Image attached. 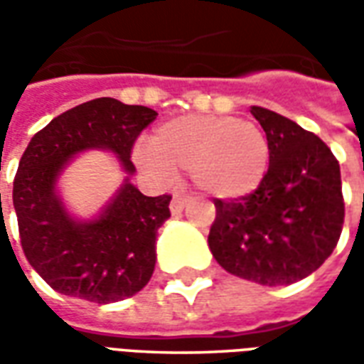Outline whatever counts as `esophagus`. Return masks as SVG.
Masks as SVG:
<instances>
[{
    "label": "esophagus",
    "instance_id": "esophagus-1",
    "mask_svg": "<svg viewBox=\"0 0 364 364\" xmlns=\"http://www.w3.org/2000/svg\"><path fill=\"white\" fill-rule=\"evenodd\" d=\"M185 205H187V198L181 197V195H175L169 203V210H171V214H179L185 208Z\"/></svg>",
    "mask_w": 364,
    "mask_h": 364
}]
</instances>
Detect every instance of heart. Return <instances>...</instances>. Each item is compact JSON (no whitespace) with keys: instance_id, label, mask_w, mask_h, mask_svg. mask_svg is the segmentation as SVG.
I'll use <instances>...</instances> for the list:
<instances>
[{"instance_id":"b5f03b06","label":"heart","mask_w":364,"mask_h":364,"mask_svg":"<svg viewBox=\"0 0 364 364\" xmlns=\"http://www.w3.org/2000/svg\"><path fill=\"white\" fill-rule=\"evenodd\" d=\"M271 148L257 124L234 117L185 114L156 128L136 159L158 179L191 173L198 189L216 198L244 197L259 187Z\"/></svg>"}]
</instances>
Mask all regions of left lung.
Segmentation results:
<instances>
[{"label": "left lung", "mask_w": 364, "mask_h": 364, "mask_svg": "<svg viewBox=\"0 0 364 364\" xmlns=\"http://www.w3.org/2000/svg\"><path fill=\"white\" fill-rule=\"evenodd\" d=\"M271 148L259 187L214 198L208 234L214 259L228 273L265 287L292 284L336 250L345 218L339 161L328 144L279 112L252 107Z\"/></svg>", "instance_id": "obj_1"}]
</instances>
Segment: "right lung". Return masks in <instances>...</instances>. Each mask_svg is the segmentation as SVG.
<instances>
[{"label":"right lung","mask_w":364,"mask_h":364,"mask_svg":"<svg viewBox=\"0 0 364 364\" xmlns=\"http://www.w3.org/2000/svg\"><path fill=\"white\" fill-rule=\"evenodd\" d=\"M156 117L142 105L99 97L62 112L31 138L13 181V206L25 257L54 290L109 304L150 281L156 234L171 216V195L146 197L127 181L97 220L80 224L60 205L54 183L68 159L90 148L114 151L127 173H134L132 148Z\"/></svg>","instance_id":"add662e5"}]
</instances>
